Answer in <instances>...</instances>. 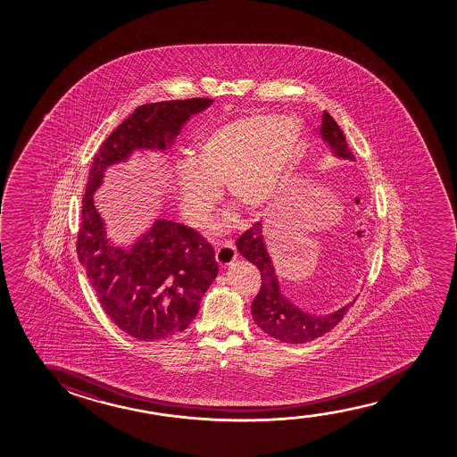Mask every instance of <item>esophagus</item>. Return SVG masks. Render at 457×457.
<instances>
[{"instance_id": "esophagus-1", "label": "esophagus", "mask_w": 457, "mask_h": 457, "mask_svg": "<svg viewBox=\"0 0 457 457\" xmlns=\"http://www.w3.org/2000/svg\"><path fill=\"white\" fill-rule=\"evenodd\" d=\"M215 245V250H217V262L220 267H228L231 265L236 257H237V251H236V245L232 242H223V244H213Z\"/></svg>"}]
</instances>
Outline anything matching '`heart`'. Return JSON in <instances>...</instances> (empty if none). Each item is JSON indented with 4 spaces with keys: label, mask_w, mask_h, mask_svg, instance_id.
I'll use <instances>...</instances> for the list:
<instances>
[{
    "label": "heart",
    "mask_w": 457,
    "mask_h": 457,
    "mask_svg": "<svg viewBox=\"0 0 457 457\" xmlns=\"http://www.w3.org/2000/svg\"><path fill=\"white\" fill-rule=\"evenodd\" d=\"M303 134L300 121L267 112L225 120L203 132L194 159L182 161L175 178L188 223L207 219L221 182L228 198L246 212L269 206L300 153Z\"/></svg>",
    "instance_id": "1"
}]
</instances>
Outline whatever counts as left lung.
<instances>
[{
	"label": "left lung",
	"instance_id": "8db88e82",
	"mask_svg": "<svg viewBox=\"0 0 457 457\" xmlns=\"http://www.w3.org/2000/svg\"><path fill=\"white\" fill-rule=\"evenodd\" d=\"M321 120L323 121L320 134L326 145L331 148L334 156L354 161L344 131L336 123V120L326 111ZM236 245L238 253L248 262L256 265L257 270L261 271L262 286L251 304V313L256 325L271 337L286 344H306L334 329V326H337L344 319L348 307L353 306L354 301H351L350 304L338 309L336 312L315 315L294 304L287 295L282 292L278 281L275 267L263 244L261 221H257L248 231H245Z\"/></svg>",
	"mask_w": 457,
	"mask_h": 457
}]
</instances>
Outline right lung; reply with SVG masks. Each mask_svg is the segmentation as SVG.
<instances>
[{
    "mask_svg": "<svg viewBox=\"0 0 457 457\" xmlns=\"http://www.w3.org/2000/svg\"><path fill=\"white\" fill-rule=\"evenodd\" d=\"M211 98L161 101L137 107L95 154L82 198L76 251L107 317L128 336L153 342L187 328L219 275L215 251L188 226L157 219L131 246L106 237L94 194L111 165L137 150L169 151L182 126Z\"/></svg>",
    "mask_w": 457,
    "mask_h": 457,
    "instance_id": "obj_1",
    "label": "right lung"
}]
</instances>
